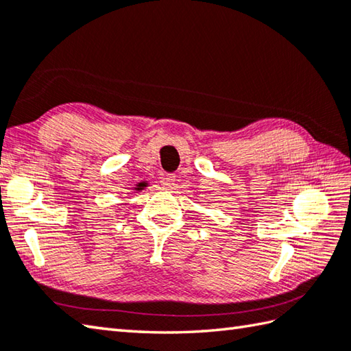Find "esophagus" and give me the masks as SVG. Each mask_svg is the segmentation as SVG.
<instances>
[{
	"label": "esophagus",
	"instance_id": "1",
	"mask_svg": "<svg viewBox=\"0 0 351 351\" xmlns=\"http://www.w3.org/2000/svg\"><path fill=\"white\" fill-rule=\"evenodd\" d=\"M164 185H166L167 189H175V185H176V176L171 175V173L164 176Z\"/></svg>",
	"mask_w": 351,
	"mask_h": 351
}]
</instances>
